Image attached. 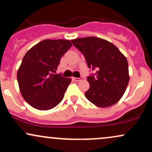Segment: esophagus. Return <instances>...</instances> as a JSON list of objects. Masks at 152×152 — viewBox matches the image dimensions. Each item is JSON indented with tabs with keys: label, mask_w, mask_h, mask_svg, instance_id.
<instances>
[{
	"label": "esophagus",
	"mask_w": 152,
	"mask_h": 152,
	"mask_svg": "<svg viewBox=\"0 0 152 152\" xmlns=\"http://www.w3.org/2000/svg\"><path fill=\"white\" fill-rule=\"evenodd\" d=\"M72 79L74 80V81H81L82 79H83V78H82V77H81V78H74V77H72Z\"/></svg>",
	"instance_id": "obj_1"
}]
</instances>
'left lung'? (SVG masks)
<instances>
[{
  "label": "left lung",
  "mask_w": 152,
  "mask_h": 152,
  "mask_svg": "<svg viewBox=\"0 0 152 152\" xmlns=\"http://www.w3.org/2000/svg\"><path fill=\"white\" fill-rule=\"evenodd\" d=\"M84 56L89 69H96L87 81L90 87L85 96L94 105L106 108L116 104L123 96L129 81L128 61L112 43L96 37L71 40Z\"/></svg>",
  "instance_id": "obj_1"
}]
</instances>
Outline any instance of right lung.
I'll use <instances>...</instances> for the list:
<instances>
[{
  "label": "right lung",
  "mask_w": 152,
  "mask_h": 152,
  "mask_svg": "<svg viewBox=\"0 0 152 152\" xmlns=\"http://www.w3.org/2000/svg\"><path fill=\"white\" fill-rule=\"evenodd\" d=\"M72 46L69 40L46 39L24 56L17 73L19 89L28 104L46 111L64 99L71 79L55 74L62 56Z\"/></svg>",
  "instance_id": "right-lung-1"
}]
</instances>
